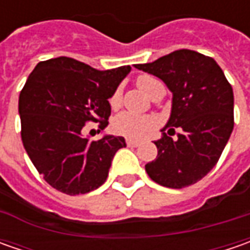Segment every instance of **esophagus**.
<instances>
[{
  "label": "esophagus",
  "instance_id": "esophagus-1",
  "mask_svg": "<svg viewBox=\"0 0 250 250\" xmlns=\"http://www.w3.org/2000/svg\"><path fill=\"white\" fill-rule=\"evenodd\" d=\"M126 145L130 146V147H136L140 145V140H135V139H126Z\"/></svg>",
  "mask_w": 250,
  "mask_h": 250
}]
</instances>
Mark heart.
<instances>
[{"label": "heart", "instance_id": "obj_1", "mask_svg": "<svg viewBox=\"0 0 250 250\" xmlns=\"http://www.w3.org/2000/svg\"><path fill=\"white\" fill-rule=\"evenodd\" d=\"M138 86L139 89L146 96L151 97L156 91L164 87L163 83L159 79L150 76V75H143L138 79ZM111 105L112 107H118L121 103V91L117 90L112 97H111ZM153 128V121L146 115H138L129 111H124L118 114L114 120H112V129L115 133L126 136V138H142L145 136L150 129Z\"/></svg>", "mask_w": 250, "mask_h": 250}]
</instances>
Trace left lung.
Here are the masks:
<instances>
[{"mask_svg": "<svg viewBox=\"0 0 250 250\" xmlns=\"http://www.w3.org/2000/svg\"><path fill=\"white\" fill-rule=\"evenodd\" d=\"M135 68L157 76L172 93L167 125L154 142L159 154L146 164V172L163 187L196 184L216 166L234 129L231 84L213 58L192 50H178ZM174 127L183 129L175 141L170 138Z\"/></svg>", "mask_w": 250, "mask_h": 250, "instance_id": "8db88e82", "label": "left lung"}]
</instances>
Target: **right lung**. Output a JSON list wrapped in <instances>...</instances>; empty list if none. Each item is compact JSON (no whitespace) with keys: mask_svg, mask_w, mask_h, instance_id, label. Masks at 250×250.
<instances>
[{"mask_svg":"<svg viewBox=\"0 0 250 250\" xmlns=\"http://www.w3.org/2000/svg\"><path fill=\"white\" fill-rule=\"evenodd\" d=\"M130 72L129 65L99 71L68 57L36 65L19 96L22 142L43 178L66 195L87 193L108 177L115 153L126 146L122 136L90 140L86 122L108 125L112 97Z\"/></svg>","mask_w":250,"mask_h":250,"instance_id":"obj_1","label":"right lung"}]
</instances>
